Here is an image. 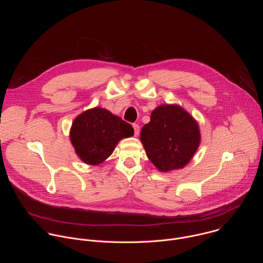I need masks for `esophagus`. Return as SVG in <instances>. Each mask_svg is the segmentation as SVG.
I'll use <instances>...</instances> for the list:
<instances>
[{
  "label": "esophagus",
  "mask_w": 263,
  "mask_h": 263,
  "mask_svg": "<svg viewBox=\"0 0 263 263\" xmlns=\"http://www.w3.org/2000/svg\"><path fill=\"white\" fill-rule=\"evenodd\" d=\"M133 129H134V135L138 136V134H139V126L137 124H134L133 125Z\"/></svg>",
  "instance_id": "34e87169"
}]
</instances>
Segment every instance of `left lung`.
<instances>
[{
	"label": "left lung",
	"instance_id": "8db88e82",
	"mask_svg": "<svg viewBox=\"0 0 263 263\" xmlns=\"http://www.w3.org/2000/svg\"><path fill=\"white\" fill-rule=\"evenodd\" d=\"M147 158L160 172L183 168L198 151L201 132L198 122L177 104H162L151 114L140 132Z\"/></svg>",
	"mask_w": 263,
	"mask_h": 263
}]
</instances>
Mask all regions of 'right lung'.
<instances>
[{
    "label": "right lung",
    "instance_id": "obj_1",
    "mask_svg": "<svg viewBox=\"0 0 263 263\" xmlns=\"http://www.w3.org/2000/svg\"><path fill=\"white\" fill-rule=\"evenodd\" d=\"M134 134L132 126L105 108L83 111L73 120L69 139L77 156L86 164L99 165L112 153L119 141Z\"/></svg>",
    "mask_w": 263,
    "mask_h": 263
}]
</instances>
